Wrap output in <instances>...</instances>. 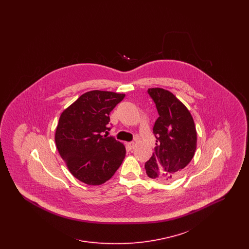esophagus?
<instances>
[{"instance_id":"34e87169","label":"esophagus","mask_w":249,"mask_h":249,"mask_svg":"<svg viewBox=\"0 0 249 249\" xmlns=\"http://www.w3.org/2000/svg\"><path fill=\"white\" fill-rule=\"evenodd\" d=\"M127 145H128V147H129L130 150H132V149L134 148V146H135V143L133 142H130L127 143Z\"/></svg>"}]
</instances>
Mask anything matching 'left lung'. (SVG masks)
<instances>
[{"label": "left lung", "mask_w": 249, "mask_h": 249, "mask_svg": "<svg viewBox=\"0 0 249 249\" xmlns=\"http://www.w3.org/2000/svg\"><path fill=\"white\" fill-rule=\"evenodd\" d=\"M160 117L155 122L156 149L145 162L150 178L171 182L179 177L194 157L197 130L190 110L171 91L161 88L148 89Z\"/></svg>", "instance_id": "1"}]
</instances>
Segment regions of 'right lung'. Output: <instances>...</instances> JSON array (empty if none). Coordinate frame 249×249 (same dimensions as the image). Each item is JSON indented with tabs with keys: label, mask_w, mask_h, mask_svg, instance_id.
Segmentation results:
<instances>
[{
	"label": "right lung",
	"mask_w": 249,
	"mask_h": 249,
	"mask_svg": "<svg viewBox=\"0 0 249 249\" xmlns=\"http://www.w3.org/2000/svg\"><path fill=\"white\" fill-rule=\"evenodd\" d=\"M124 97L112 91H88L59 117L55 132L58 151L71 175L87 185L106 183L125 158L124 144L103 135L109 130L110 112Z\"/></svg>",
	"instance_id": "add662e5"
}]
</instances>
